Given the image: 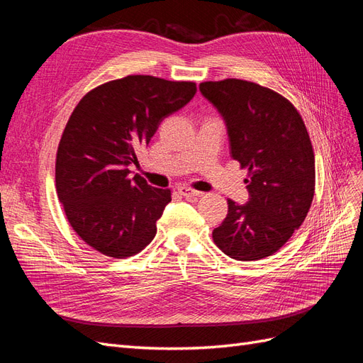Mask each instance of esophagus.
<instances>
[{"instance_id":"obj_1","label":"esophagus","mask_w":363,"mask_h":363,"mask_svg":"<svg viewBox=\"0 0 363 363\" xmlns=\"http://www.w3.org/2000/svg\"><path fill=\"white\" fill-rule=\"evenodd\" d=\"M177 191L180 192V195L186 196V199H189V196H201L203 195V192L195 191V189L189 188V186H179Z\"/></svg>"}]
</instances>
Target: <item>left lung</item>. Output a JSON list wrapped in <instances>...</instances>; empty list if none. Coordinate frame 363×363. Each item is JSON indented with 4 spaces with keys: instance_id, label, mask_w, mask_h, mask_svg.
Here are the masks:
<instances>
[{
    "instance_id": "8db88e82",
    "label": "left lung",
    "mask_w": 363,
    "mask_h": 363,
    "mask_svg": "<svg viewBox=\"0 0 363 363\" xmlns=\"http://www.w3.org/2000/svg\"><path fill=\"white\" fill-rule=\"evenodd\" d=\"M200 92L224 119L230 155L248 168L250 199L227 200L228 213L213 230V242L236 260L268 257L303 224L313 200L309 133L286 98L257 83L204 82Z\"/></svg>"
}]
</instances>
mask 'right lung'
Listing matches in <instances>:
<instances>
[{"label":"right lung","instance_id":"add662e5","mask_svg":"<svg viewBox=\"0 0 363 363\" xmlns=\"http://www.w3.org/2000/svg\"><path fill=\"white\" fill-rule=\"evenodd\" d=\"M195 92L192 82L127 75L95 87L77 104L57 148L56 188L71 227L87 245L124 259L156 236L171 191L138 174L130 179L128 167L162 121Z\"/></svg>","mask_w":363,"mask_h":363}]
</instances>
